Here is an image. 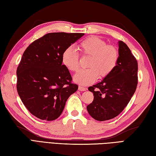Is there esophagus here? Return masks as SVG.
Masks as SVG:
<instances>
[{
	"label": "esophagus",
	"mask_w": 156,
	"mask_h": 156,
	"mask_svg": "<svg viewBox=\"0 0 156 156\" xmlns=\"http://www.w3.org/2000/svg\"><path fill=\"white\" fill-rule=\"evenodd\" d=\"M87 90V88L81 87V86H80V87H78V90H80V91H86Z\"/></svg>",
	"instance_id": "34e87169"
}]
</instances>
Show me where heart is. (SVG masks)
I'll list each match as a JSON object with an SVG mask.
<instances>
[{
    "label": "heart",
    "instance_id": "1",
    "mask_svg": "<svg viewBox=\"0 0 156 156\" xmlns=\"http://www.w3.org/2000/svg\"><path fill=\"white\" fill-rule=\"evenodd\" d=\"M78 48L82 56H90L86 69H82L74 75V82L80 85L93 84L99 78L107 77L113 71L119 60L117 48L112 45H107L103 39L91 36L78 45ZM62 64L70 72H76L79 68V56L73 47L66 48L62 54Z\"/></svg>",
    "mask_w": 156,
    "mask_h": 156
}]
</instances>
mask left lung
I'll return each mask as SVG.
<instances>
[{
	"instance_id": "obj_1",
	"label": "left lung",
	"mask_w": 156,
	"mask_h": 156,
	"mask_svg": "<svg viewBox=\"0 0 156 156\" xmlns=\"http://www.w3.org/2000/svg\"><path fill=\"white\" fill-rule=\"evenodd\" d=\"M118 44L119 60L113 71L101 82L88 88L94 94V100L87 106V111L99 121L120 114L137 88V62L123 41H119Z\"/></svg>"
}]
</instances>
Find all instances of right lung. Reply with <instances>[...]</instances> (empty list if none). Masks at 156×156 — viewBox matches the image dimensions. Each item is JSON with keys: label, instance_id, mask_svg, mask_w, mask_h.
Returning a JSON list of instances; mask_svg holds the SVG:
<instances>
[{"label": "right lung", "instance_id": "right-lung-1", "mask_svg": "<svg viewBox=\"0 0 156 156\" xmlns=\"http://www.w3.org/2000/svg\"><path fill=\"white\" fill-rule=\"evenodd\" d=\"M84 34L50 33L28 46L16 69V89L32 115L45 121L58 119L69 96L78 90L62 65L66 48Z\"/></svg>", "mask_w": 156, "mask_h": 156}]
</instances>
